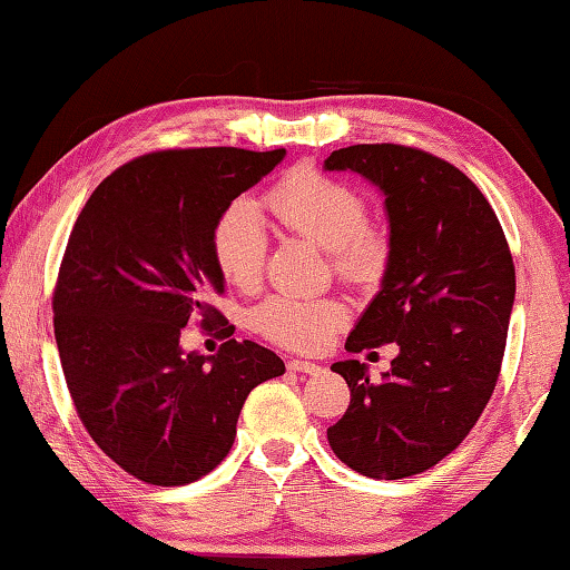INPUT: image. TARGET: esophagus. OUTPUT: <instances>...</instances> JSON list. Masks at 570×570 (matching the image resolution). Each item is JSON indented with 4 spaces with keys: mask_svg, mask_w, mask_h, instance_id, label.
<instances>
[{
    "mask_svg": "<svg viewBox=\"0 0 570 570\" xmlns=\"http://www.w3.org/2000/svg\"><path fill=\"white\" fill-rule=\"evenodd\" d=\"M288 371H296V374H308V376H316V374H321V368L318 364H312V361H302V358H292L288 361Z\"/></svg>",
    "mask_w": 570,
    "mask_h": 570,
    "instance_id": "obj_1",
    "label": "esophagus"
}]
</instances>
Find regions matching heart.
<instances>
[{"label":"heart","mask_w":570,"mask_h":570,"mask_svg":"<svg viewBox=\"0 0 570 570\" xmlns=\"http://www.w3.org/2000/svg\"><path fill=\"white\" fill-rule=\"evenodd\" d=\"M266 206L288 232L326 249L336 274L366 284L381 276L389 258V236L366 219V202L348 184L308 167L288 171ZM212 256L222 276L236 288H254L264 272L266 232L249 202H232L216 216ZM346 321V308L334 298L274 294L249 312V326L278 346L314 351Z\"/></svg>","instance_id":"1"}]
</instances>
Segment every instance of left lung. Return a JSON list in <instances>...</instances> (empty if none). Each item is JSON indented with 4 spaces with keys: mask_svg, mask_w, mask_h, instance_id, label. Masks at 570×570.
<instances>
[{
    "mask_svg": "<svg viewBox=\"0 0 570 570\" xmlns=\"http://www.w3.org/2000/svg\"><path fill=\"white\" fill-rule=\"evenodd\" d=\"M324 169L374 184L389 222L384 278L346 351L399 346L381 381L356 358L331 366L351 403L326 436L361 475L406 479L449 456L491 399L515 298L513 258L479 186L433 154L356 144L331 151Z\"/></svg>",
    "mask_w": 570,
    "mask_h": 570,
    "instance_id": "1",
    "label": "left lung"
}]
</instances>
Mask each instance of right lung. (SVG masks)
Masks as SVG:
<instances>
[{
    "label": "right lung",
    "mask_w": 570,
    "mask_h": 570,
    "mask_svg": "<svg viewBox=\"0 0 570 570\" xmlns=\"http://www.w3.org/2000/svg\"><path fill=\"white\" fill-rule=\"evenodd\" d=\"M286 149H169L124 164L89 196L55 288V338L89 436L124 471L184 485L229 453L246 396L284 374L254 341L216 356L184 351L189 318L209 326L224 294L212 256L216 216Z\"/></svg>",
    "instance_id": "obj_1"
}]
</instances>
